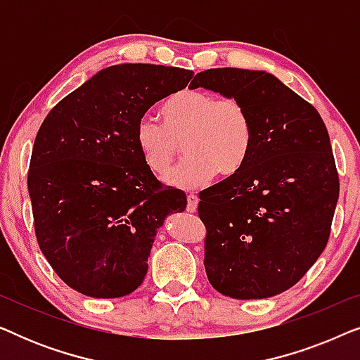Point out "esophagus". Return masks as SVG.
Listing matches in <instances>:
<instances>
[{
	"mask_svg": "<svg viewBox=\"0 0 360 360\" xmlns=\"http://www.w3.org/2000/svg\"><path fill=\"white\" fill-rule=\"evenodd\" d=\"M196 206H198V196L190 193L186 196V211H188V213H195Z\"/></svg>",
	"mask_w": 360,
	"mask_h": 360,
	"instance_id": "1",
	"label": "esophagus"
}]
</instances>
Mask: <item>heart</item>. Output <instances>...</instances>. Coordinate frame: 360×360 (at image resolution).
Segmentation results:
<instances>
[{
  "mask_svg": "<svg viewBox=\"0 0 360 360\" xmlns=\"http://www.w3.org/2000/svg\"><path fill=\"white\" fill-rule=\"evenodd\" d=\"M164 122L146 115L137 121L136 142L155 174L170 170L181 152L186 157L167 176L184 190L201 188L214 172L229 176L248 159L254 139L252 117L238 98H218L200 90H181L162 108Z\"/></svg>",
  "mask_w": 360,
  "mask_h": 360,
  "instance_id": "1",
  "label": "heart"
}]
</instances>
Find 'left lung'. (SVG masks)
Returning <instances> with one entry per match:
<instances>
[{"label":"left lung","instance_id":"1","mask_svg":"<svg viewBox=\"0 0 360 360\" xmlns=\"http://www.w3.org/2000/svg\"><path fill=\"white\" fill-rule=\"evenodd\" d=\"M203 86L245 105L254 139L244 165L200 193L205 269L226 297L259 300L293 287L326 248L339 176L316 108L260 70L210 68Z\"/></svg>","mask_w":360,"mask_h":360}]
</instances>
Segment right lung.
<instances>
[{
    "label": "right lung",
    "mask_w": 360,
    "mask_h": 360,
    "mask_svg": "<svg viewBox=\"0 0 360 360\" xmlns=\"http://www.w3.org/2000/svg\"><path fill=\"white\" fill-rule=\"evenodd\" d=\"M193 72L150 63L103 68L52 108L27 174L42 254L68 287L93 298L134 292L157 229L186 206L142 159L137 121Z\"/></svg>",
    "instance_id": "1"
}]
</instances>
